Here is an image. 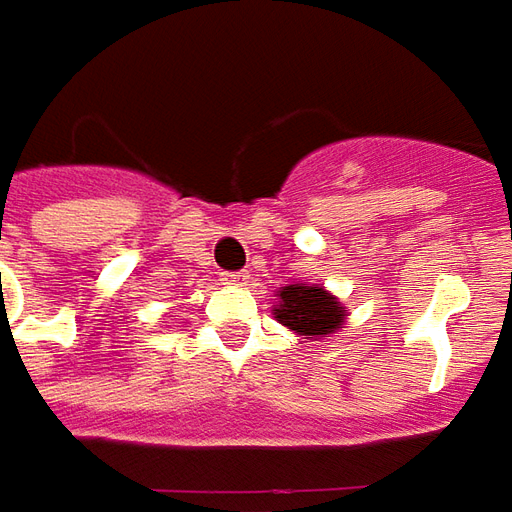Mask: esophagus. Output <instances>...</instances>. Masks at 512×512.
Masks as SVG:
<instances>
[{
  "instance_id": "1",
  "label": "esophagus",
  "mask_w": 512,
  "mask_h": 512,
  "mask_svg": "<svg viewBox=\"0 0 512 512\" xmlns=\"http://www.w3.org/2000/svg\"><path fill=\"white\" fill-rule=\"evenodd\" d=\"M220 281L226 286H245L248 284V273H223Z\"/></svg>"
}]
</instances>
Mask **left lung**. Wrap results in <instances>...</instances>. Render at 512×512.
<instances>
[{
  "label": "left lung",
  "instance_id": "obj_1",
  "mask_svg": "<svg viewBox=\"0 0 512 512\" xmlns=\"http://www.w3.org/2000/svg\"><path fill=\"white\" fill-rule=\"evenodd\" d=\"M275 320L306 339H322L336 333L347 320L344 306L317 284H289L278 292Z\"/></svg>",
  "mask_w": 512,
  "mask_h": 512
}]
</instances>
